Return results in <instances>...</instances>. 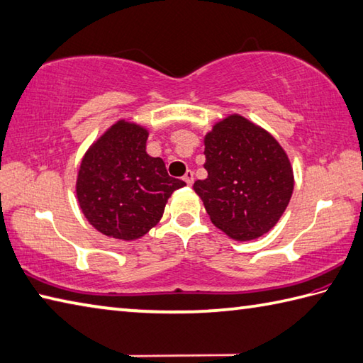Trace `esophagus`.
I'll list each match as a JSON object with an SVG mask.
<instances>
[{
    "label": "esophagus",
    "mask_w": 363,
    "mask_h": 363,
    "mask_svg": "<svg viewBox=\"0 0 363 363\" xmlns=\"http://www.w3.org/2000/svg\"><path fill=\"white\" fill-rule=\"evenodd\" d=\"M183 180H184V183L188 184V186H191V184L194 183V174H193V170H188V172L183 175Z\"/></svg>",
    "instance_id": "obj_1"
}]
</instances>
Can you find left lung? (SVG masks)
<instances>
[{
    "mask_svg": "<svg viewBox=\"0 0 363 363\" xmlns=\"http://www.w3.org/2000/svg\"><path fill=\"white\" fill-rule=\"evenodd\" d=\"M208 177L194 183L211 223L235 240H252L278 223L291 201L292 167L281 145L230 115L205 135Z\"/></svg>",
    "mask_w": 363,
    "mask_h": 363,
    "instance_id": "8db88e82",
    "label": "left lung"
}]
</instances>
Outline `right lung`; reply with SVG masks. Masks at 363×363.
Wrapping results in <instances>:
<instances>
[{
  "label": "right lung",
  "instance_id": "obj_1",
  "mask_svg": "<svg viewBox=\"0 0 363 363\" xmlns=\"http://www.w3.org/2000/svg\"><path fill=\"white\" fill-rule=\"evenodd\" d=\"M148 133L118 121L93 143L80 164L77 199L101 234L135 240L158 224L166 202L183 180L170 177L161 158L147 155Z\"/></svg>",
  "mask_w": 363,
  "mask_h": 363
}]
</instances>
